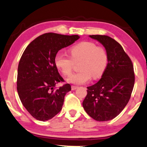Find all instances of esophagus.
<instances>
[{
	"label": "esophagus",
	"mask_w": 147,
	"mask_h": 147,
	"mask_svg": "<svg viewBox=\"0 0 147 147\" xmlns=\"http://www.w3.org/2000/svg\"><path fill=\"white\" fill-rule=\"evenodd\" d=\"M78 88V86H71V89L72 90H75Z\"/></svg>",
	"instance_id": "obj_1"
}]
</instances>
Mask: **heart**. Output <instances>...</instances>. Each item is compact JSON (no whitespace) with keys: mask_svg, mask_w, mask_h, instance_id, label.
Here are the masks:
<instances>
[{"mask_svg":"<svg viewBox=\"0 0 147 147\" xmlns=\"http://www.w3.org/2000/svg\"><path fill=\"white\" fill-rule=\"evenodd\" d=\"M70 57L58 53L54 58L56 67L64 76L71 75L75 63L81 61V71L71 75L68 82L75 84H86L93 78L101 77L108 63V54L105 48L97 46L93 42L84 41L76 44L69 49Z\"/></svg>","mask_w":147,"mask_h":147,"instance_id":"1","label":"heart"}]
</instances>
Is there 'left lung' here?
<instances>
[{
    "label": "left lung",
    "instance_id": "1",
    "mask_svg": "<svg viewBox=\"0 0 147 147\" xmlns=\"http://www.w3.org/2000/svg\"><path fill=\"white\" fill-rule=\"evenodd\" d=\"M103 44L108 63L101 78L88 87L83 107L91 118L107 121L116 117L128 103L135 84L131 59L115 40L105 35H90Z\"/></svg>",
    "mask_w": 147,
    "mask_h": 147
}]
</instances>
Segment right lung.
<instances>
[{
  "instance_id": "obj_1",
  "label": "right lung",
  "mask_w": 147,
  "mask_h": 147,
  "mask_svg": "<svg viewBox=\"0 0 147 147\" xmlns=\"http://www.w3.org/2000/svg\"><path fill=\"white\" fill-rule=\"evenodd\" d=\"M78 35L49 32L29 44L21 56L18 67L17 91L22 105L36 119L45 121L60 111L71 86H55L64 80L54 62L58 51L78 40Z\"/></svg>"
}]
</instances>
